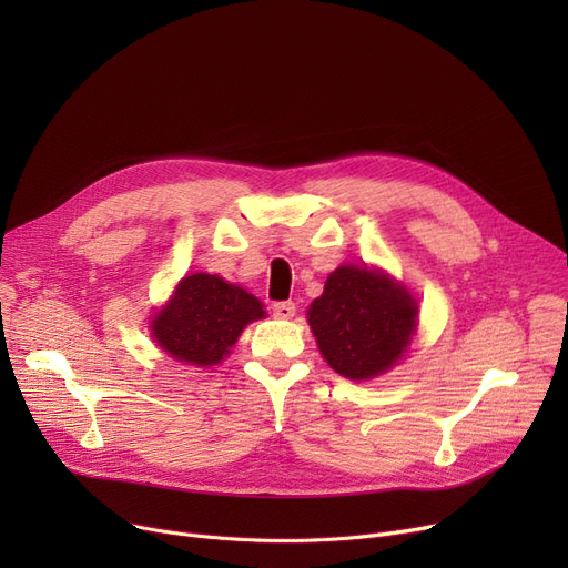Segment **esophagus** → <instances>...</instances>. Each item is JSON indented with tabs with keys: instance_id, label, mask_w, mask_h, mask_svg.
Returning <instances> with one entry per match:
<instances>
[{
	"instance_id": "1",
	"label": "esophagus",
	"mask_w": 568,
	"mask_h": 568,
	"mask_svg": "<svg viewBox=\"0 0 568 568\" xmlns=\"http://www.w3.org/2000/svg\"><path fill=\"white\" fill-rule=\"evenodd\" d=\"M272 311H274V317H278V320H292L296 313V306H294V302H276L272 306Z\"/></svg>"
}]
</instances>
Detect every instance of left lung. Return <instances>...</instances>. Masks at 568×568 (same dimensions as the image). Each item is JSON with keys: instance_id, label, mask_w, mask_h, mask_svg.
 <instances>
[{"instance_id": "obj_1", "label": "left lung", "mask_w": 568, "mask_h": 568, "mask_svg": "<svg viewBox=\"0 0 568 568\" xmlns=\"http://www.w3.org/2000/svg\"><path fill=\"white\" fill-rule=\"evenodd\" d=\"M419 304L382 268L343 264L308 308L317 347L338 375L371 379L394 368L416 334Z\"/></svg>"}]
</instances>
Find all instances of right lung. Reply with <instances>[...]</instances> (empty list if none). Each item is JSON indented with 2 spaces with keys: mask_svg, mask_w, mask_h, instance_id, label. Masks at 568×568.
<instances>
[{
  "mask_svg": "<svg viewBox=\"0 0 568 568\" xmlns=\"http://www.w3.org/2000/svg\"><path fill=\"white\" fill-rule=\"evenodd\" d=\"M264 315L257 296L244 287L216 274H193L179 281L152 317V338L174 362L204 368L221 364L246 324Z\"/></svg>",
  "mask_w": 568,
  "mask_h": 568,
  "instance_id": "obj_1",
  "label": "right lung"
}]
</instances>
